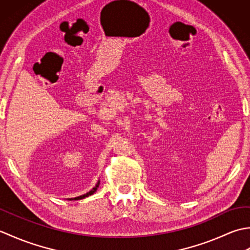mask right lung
Segmentation results:
<instances>
[{"label":"right lung","instance_id":"1","mask_svg":"<svg viewBox=\"0 0 250 250\" xmlns=\"http://www.w3.org/2000/svg\"><path fill=\"white\" fill-rule=\"evenodd\" d=\"M99 185H100V180L99 182L97 183V185H95V187H93L91 190L89 191V192H87V193H84V194H83V195H79V196H76V198H72V199H68L70 201H73V200H82V199H84V198H87V196H89V195H91V194H93L95 191H97V189H98V187H99Z\"/></svg>","mask_w":250,"mask_h":250}]
</instances>
